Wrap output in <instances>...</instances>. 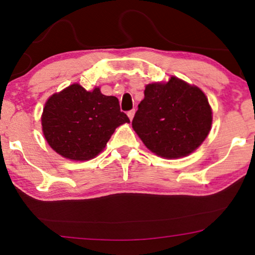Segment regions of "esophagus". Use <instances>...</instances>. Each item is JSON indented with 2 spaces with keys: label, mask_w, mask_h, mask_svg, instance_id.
<instances>
[{
  "label": "esophagus",
  "mask_w": 255,
  "mask_h": 255,
  "mask_svg": "<svg viewBox=\"0 0 255 255\" xmlns=\"http://www.w3.org/2000/svg\"><path fill=\"white\" fill-rule=\"evenodd\" d=\"M134 113H135L134 110H130V111H128V118H130V121L133 120V117H134Z\"/></svg>",
  "instance_id": "esophagus-1"
}]
</instances>
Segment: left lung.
<instances>
[{
    "label": "left lung",
    "instance_id": "8db88e82",
    "mask_svg": "<svg viewBox=\"0 0 255 255\" xmlns=\"http://www.w3.org/2000/svg\"><path fill=\"white\" fill-rule=\"evenodd\" d=\"M132 128L144 145L165 159L189 155L208 137L212 110L205 94L176 76L145 87Z\"/></svg>",
    "mask_w": 255,
    "mask_h": 255
}]
</instances>
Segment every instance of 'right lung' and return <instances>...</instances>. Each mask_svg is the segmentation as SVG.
<instances>
[{
  "mask_svg": "<svg viewBox=\"0 0 255 255\" xmlns=\"http://www.w3.org/2000/svg\"><path fill=\"white\" fill-rule=\"evenodd\" d=\"M130 120L118 99L106 96L100 87L86 90L79 83L48 97L41 115V130L58 154L73 161L99 155L116 128Z\"/></svg>",
  "mask_w": 255,
  "mask_h": 255,
  "instance_id": "1",
  "label": "right lung"
}]
</instances>
